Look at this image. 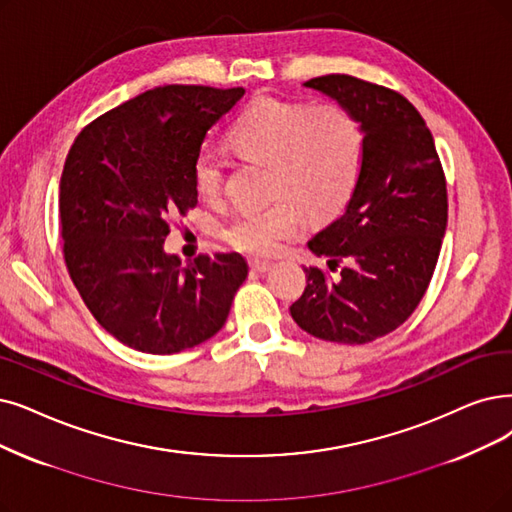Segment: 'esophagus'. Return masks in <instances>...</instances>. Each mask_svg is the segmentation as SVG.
Segmentation results:
<instances>
[{
	"instance_id": "esophagus-1",
	"label": "esophagus",
	"mask_w": 512,
	"mask_h": 512,
	"mask_svg": "<svg viewBox=\"0 0 512 512\" xmlns=\"http://www.w3.org/2000/svg\"><path fill=\"white\" fill-rule=\"evenodd\" d=\"M250 269H252V271H256V273H269V271L273 269V262L252 258V260H250Z\"/></svg>"
}]
</instances>
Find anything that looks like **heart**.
Returning <instances> with one entry per match:
<instances>
[{
    "label": "heart",
    "mask_w": 512,
    "mask_h": 512,
    "mask_svg": "<svg viewBox=\"0 0 512 512\" xmlns=\"http://www.w3.org/2000/svg\"><path fill=\"white\" fill-rule=\"evenodd\" d=\"M233 145L250 157L273 161V197L267 208L239 214L227 229L233 248L275 256L306 227V208L336 210L353 193L365 155L359 119L338 102L260 96L231 128ZM193 182L201 197L216 199L227 182V163L203 147L193 159Z\"/></svg>",
    "instance_id": "1"
}]
</instances>
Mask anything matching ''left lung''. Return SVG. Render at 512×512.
Here are the masks:
<instances>
[{"label":"left lung","mask_w":512,"mask_h":512,"mask_svg":"<svg viewBox=\"0 0 512 512\" xmlns=\"http://www.w3.org/2000/svg\"><path fill=\"white\" fill-rule=\"evenodd\" d=\"M304 86L353 111L365 155L344 214L309 241L327 269H304L290 313L315 338L365 344L397 330L431 283L447 227L445 174L431 130L399 92L340 73Z\"/></svg>","instance_id":"obj_1"}]
</instances>
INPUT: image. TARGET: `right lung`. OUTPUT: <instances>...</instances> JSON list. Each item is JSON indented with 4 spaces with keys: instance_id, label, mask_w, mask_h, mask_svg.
Returning a JSON list of instances; mask_svg holds the SVG:
<instances>
[{
    "instance_id": "1",
    "label": "right lung",
    "mask_w": 512,
    "mask_h": 512,
    "mask_svg": "<svg viewBox=\"0 0 512 512\" xmlns=\"http://www.w3.org/2000/svg\"><path fill=\"white\" fill-rule=\"evenodd\" d=\"M243 88L159 86L96 117L60 178L63 254L94 319L140 353L172 355L224 325L248 277L241 254L163 252L170 216L197 206L193 159Z\"/></svg>"
}]
</instances>
